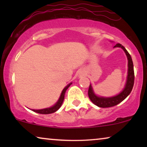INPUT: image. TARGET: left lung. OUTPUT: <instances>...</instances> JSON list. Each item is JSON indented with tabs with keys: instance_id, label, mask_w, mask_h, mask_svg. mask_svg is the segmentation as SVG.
Here are the masks:
<instances>
[{
	"instance_id": "left-lung-1",
	"label": "left lung",
	"mask_w": 147,
	"mask_h": 147,
	"mask_svg": "<svg viewBox=\"0 0 147 147\" xmlns=\"http://www.w3.org/2000/svg\"><path fill=\"white\" fill-rule=\"evenodd\" d=\"M121 47L126 53V55L128 58V76H127V82H126L125 88L118 95L114 96L111 98H103V97H98L94 93L93 90H92V86L90 85L89 89H88V96L90 99L95 105L98 106L100 108H109L112 107L117 105L120 103L122 101L125 99L127 96L129 95L131 92L132 88L134 86V67H133V62H132L131 56L129 53L127 51V50L125 49V47L121 44L117 43L114 46V47Z\"/></svg>"
}]
</instances>
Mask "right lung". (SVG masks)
Here are the masks:
<instances>
[{"label": "right lung", "mask_w": 147, "mask_h": 147, "mask_svg": "<svg viewBox=\"0 0 147 147\" xmlns=\"http://www.w3.org/2000/svg\"><path fill=\"white\" fill-rule=\"evenodd\" d=\"M71 84V83H70L69 84H68V85L66 86V87L63 90V91H62V92H61V96H60V98H59V100H58V102L53 106H52V107H51V108H45V109L32 110H33V111H34V112H37V113L42 114H51V113H53V112H55L57 111V110L59 109L60 107H61V104H62V103H63V102L64 97H65V93L66 90H67V88L69 87Z\"/></svg>", "instance_id": "add662e5"}]
</instances>
